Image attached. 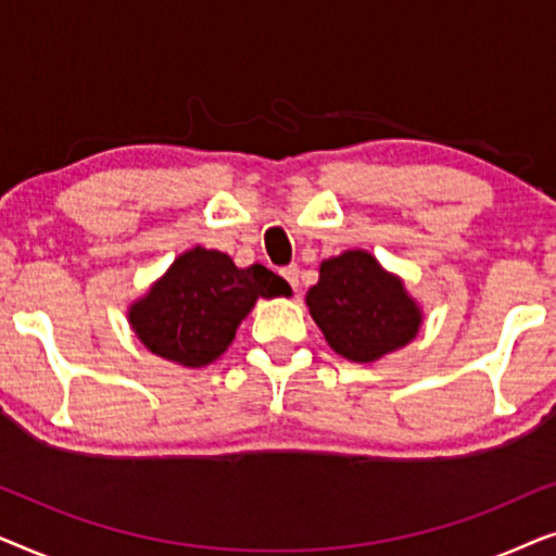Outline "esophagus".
Listing matches in <instances>:
<instances>
[{
	"instance_id": "1",
	"label": "esophagus",
	"mask_w": 556,
	"mask_h": 556,
	"mask_svg": "<svg viewBox=\"0 0 556 556\" xmlns=\"http://www.w3.org/2000/svg\"><path fill=\"white\" fill-rule=\"evenodd\" d=\"M299 265H288V268H283L280 270V276H283L288 283H291V288L293 291H299Z\"/></svg>"
}]
</instances>
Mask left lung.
<instances>
[{
    "label": "left lung",
    "mask_w": 556,
    "mask_h": 556,
    "mask_svg": "<svg viewBox=\"0 0 556 556\" xmlns=\"http://www.w3.org/2000/svg\"><path fill=\"white\" fill-rule=\"evenodd\" d=\"M306 306L326 344L359 364L407 346L422 326V308L407 293L405 280L359 248L321 261Z\"/></svg>",
    "instance_id": "1"
}]
</instances>
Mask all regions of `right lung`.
Masks as SVG:
<instances>
[{"label":"right lung","mask_w":556,"mask_h":556,"mask_svg":"<svg viewBox=\"0 0 556 556\" xmlns=\"http://www.w3.org/2000/svg\"><path fill=\"white\" fill-rule=\"evenodd\" d=\"M291 293L265 265L238 268L227 253L197 245L128 306V324L151 354L200 369L227 352L257 299Z\"/></svg>","instance_id":"right-lung-1"}]
</instances>
